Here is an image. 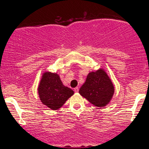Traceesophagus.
<instances>
[{"label":"esophagus","mask_w":149,"mask_h":149,"mask_svg":"<svg viewBox=\"0 0 149 149\" xmlns=\"http://www.w3.org/2000/svg\"><path fill=\"white\" fill-rule=\"evenodd\" d=\"M74 91L76 92H78V91H79V88H78V87H76V88H74Z\"/></svg>","instance_id":"1"}]
</instances>
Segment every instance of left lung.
<instances>
[{
    "instance_id": "left-lung-1",
    "label": "left lung",
    "mask_w": 149,
    "mask_h": 149,
    "mask_svg": "<svg viewBox=\"0 0 149 149\" xmlns=\"http://www.w3.org/2000/svg\"><path fill=\"white\" fill-rule=\"evenodd\" d=\"M79 93L96 107H103L111 100L113 85L105 71L100 69L89 73Z\"/></svg>"
}]
</instances>
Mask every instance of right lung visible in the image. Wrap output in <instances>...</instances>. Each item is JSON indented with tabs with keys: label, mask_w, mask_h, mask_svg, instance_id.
I'll list each match as a JSON object with an SVG mask.
<instances>
[{
	"label": "right lung",
	"mask_w": 149,
	"mask_h": 149,
	"mask_svg": "<svg viewBox=\"0 0 149 149\" xmlns=\"http://www.w3.org/2000/svg\"><path fill=\"white\" fill-rule=\"evenodd\" d=\"M73 93L71 89L63 85L59 76L56 73H44L38 87V94L42 104L52 110H57L62 107Z\"/></svg>",
	"instance_id": "obj_1"
}]
</instances>
